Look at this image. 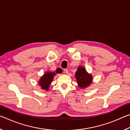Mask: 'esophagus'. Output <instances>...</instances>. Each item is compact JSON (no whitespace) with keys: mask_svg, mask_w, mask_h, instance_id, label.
<instances>
[{"mask_svg":"<svg viewBox=\"0 0 130 130\" xmlns=\"http://www.w3.org/2000/svg\"><path fill=\"white\" fill-rule=\"evenodd\" d=\"M64 72H65V73L68 74V72H69V70H68V69H64Z\"/></svg>","mask_w":130,"mask_h":130,"instance_id":"esophagus-1","label":"esophagus"}]
</instances>
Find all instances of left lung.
<instances>
[{
  "mask_svg": "<svg viewBox=\"0 0 130 130\" xmlns=\"http://www.w3.org/2000/svg\"><path fill=\"white\" fill-rule=\"evenodd\" d=\"M75 77L78 87L81 88H87L92 84V76L87 73L86 69L81 66L78 67L75 73Z\"/></svg>",
  "mask_w": 130,
  "mask_h": 130,
  "instance_id": "obj_1",
  "label": "left lung"
}]
</instances>
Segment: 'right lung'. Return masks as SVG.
<instances>
[{
	"mask_svg": "<svg viewBox=\"0 0 130 130\" xmlns=\"http://www.w3.org/2000/svg\"><path fill=\"white\" fill-rule=\"evenodd\" d=\"M62 72V70L58 68L56 70V73H61ZM56 73L55 72H47L42 76V77L39 81V84L40 85L42 89L43 90H46V91H48L49 90L50 84L52 83L53 80L54 76L56 75Z\"/></svg>",
	"mask_w": 130,
	"mask_h": 130,
	"instance_id": "add662e5",
	"label": "right lung"
}]
</instances>
